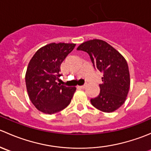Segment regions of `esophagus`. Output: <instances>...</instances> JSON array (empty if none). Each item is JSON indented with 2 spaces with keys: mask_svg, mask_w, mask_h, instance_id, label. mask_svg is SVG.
Returning a JSON list of instances; mask_svg holds the SVG:
<instances>
[{
  "mask_svg": "<svg viewBox=\"0 0 151 151\" xmlns=\"http://www.w3.org/2000/svg\"><path fill=\"white\" fill-rule=\"evenodd\" d=\"M85 87H86V86H85V85H81V86H78V87H77V88H80V89H84Z\"/></svg>",
  "mask_w": 151,
  "mask_h": 151,
  "instance_id": "esophagus-1",
  "label": "esophagus"
}]
</instances>
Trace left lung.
Wrapping results in <instances>:
<instances>
[{"mask_svg":"<svg viewBox=\"0 0 151 151\" xmlns=\"http://www.w3.org/2000/svg\"><path fill=\"white\" fill-rule=\"evenodd\" d=\"M89 55L93 67L103 73L98 96L91 99L94 107L112 112L124 104L130 87L129 66L124 57L106 42L93 39L77 49Z\"/></svg>","mask_w":151,"mask_h":151,"instance_id":"1","label":"left lung"}]
</instances>
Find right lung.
Returning a JSON list of instances; mask_svg holds the SVG:
<instances>
[{"instance_id":"obj_1","label":"right lung","mask_w":151,"mask_h":151,"mask_svg":"<svg viewBox=\"0 0 151 151\" xmlns=\"http://www.w3.org/2000/svg\"><path fill=\"white\" fill-rule=\"evenodd\" d=\"M75 44L51 43L41 47L30 59L25 74L28 96L38 110L54 114L70 104L75 87L56 82L61 74L60 64L74 50Z\"/></svg>"}]
</instances>
